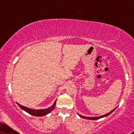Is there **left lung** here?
<instances>
[{"label":"left lung","instance_id":"1","mask_svg":"<svg viewBox=\"0 0 134 134\" xmlns=\"http://www.w3.org/2000/svg\"><path fill=\"white\" fill-rule=\"evenodd\" d=\"M117 107H116L115 108V109H114L113 110H111L110 112H109V113H107V114H104V115H103L99 116V117H85V116H82V115H80V114H78V115H79L80 117H82L83 119H88V120H98V119H101V118H102V117H107V116L109 115H110V114H112V112H113L116 109H117Z\"/></svg>","mask_w":134,"mask_h":134}]
</instances>
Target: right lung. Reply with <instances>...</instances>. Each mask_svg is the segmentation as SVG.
Segmentation results:
<instances>
[{
	"label": "right lung",
	"instance_id": "add662e5",
	"mask_svg": "<svg viewBox=\"0 0 134 134\" xmlns=\"http://www.w3.org/2000/svg\"><path fill=\"white\" fill-rule=\"evenodd\" d=\"M56 101H57V100H55V101L54 103L53 104V105L51 106V107L47 108V109H37V110L31 109H30V108L24 107V106L22 105L19 104V103H17V104L19 107L22 109V110L25 111V112L30 114V115L37 116V117H41V116H44V115H47L48 114L50 113V112H52V111L54 110L55 107Z\"/></svg>",
	"mask_w": 134,
	"mask_h": 134
}]
</instances>
